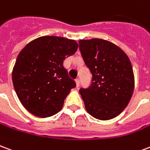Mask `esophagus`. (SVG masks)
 I'll return each mask as SVG.
<instances>
[{
  "instance_id": "obj_1",
  "label": "esophagus",
  "mask_w": 150,
  "mask_h": 150,
  "mask_svg": "<svg viewBox=\"0 0 150 150\" xmlns=\"http://www.w3.org/2000/svg\"><path fill=\"white\" fill-rule=\"evenodd\" d=\"M75 81H76V87L78 88V87H79V86H80V80H79V78H76V79L75 80Z\"/></svg>"
}]
</instances>
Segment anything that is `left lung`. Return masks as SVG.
<instances>
[{
    "label": "left lung",
    "mask_w": 150,
    "mask_h": 150,
    "mask_svg": "<svg viewBox=\"0 0 150 150\" xmlns=\"http://www.w3.org/2000/svg\"><path fill=\"white\" fill-rule=\"evenodd\" d=\"M79 50L93 76L91 86L79 90L87 112L98 120L114 118L133 95L134 76L129 59L119 47L102 39L80 40Z\"/></svg>",
    "instance_id": "8db88e82"
}]
</instances>
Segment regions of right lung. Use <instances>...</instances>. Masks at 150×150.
Returning a JSON list of instances; mask_svg holds the SVG:
<instances>
[{"instance_id":"right-lung-1","label":"right lung","mask_w":150,"mask_h":150,"mask_svg":"<svg viewBox=\"0 0 150 150\" xmlns=\"http://www.w3.org/2000/svg\"><path fill=\"white\" fill-rule=\"evenodd\" d=\"M77 47L74 40L45 36L32 40L20 52L13 83L20 101L32 114L48 117L62 110L70 89L76 87L63 62Z\"/></svg>"}]
</instances>
